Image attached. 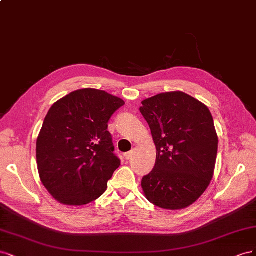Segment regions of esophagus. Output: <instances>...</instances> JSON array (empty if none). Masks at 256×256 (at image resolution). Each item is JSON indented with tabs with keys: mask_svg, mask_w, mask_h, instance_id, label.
<instances>
[{
	"mask_svg": "<svg viewBox=\"0 0 256 256\" xmlns=\"http://www.w3.org/2000/svg\"><path fill=\"white\" fill-rule=\"evenodd\" d=\"M132 156H133V151H130V152H128V153H124V158H126V160H130Z\"/></svg>",
	"mask_w": 256,
	"mask_h": 256,
	"instance_id": "34e87169",
	"label": "esophagus"
}]
</instances>
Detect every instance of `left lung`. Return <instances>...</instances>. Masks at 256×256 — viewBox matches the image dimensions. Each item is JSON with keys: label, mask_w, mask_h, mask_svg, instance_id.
I'll list each match as a JSON object with an SVG mask.
<instances>
[{"label": "left lung", "mask_w": 256, "mask_h": 256, "mask_svg": "<svg viewBox=\"0 0 256 256\" xmlns=\"http://www.w3.org/2000/svg\"><path fill=\"white\" fill-rule=\"evenodd\" d=\"M140 112L156 146L153 170L142 178L146 198L164 210L188 208L214 176L218 136L208 107L182 92L146 98Z\"/></svg>", "instance_id": "left-lung-1"}]
</instances>
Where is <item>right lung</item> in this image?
Here are the masks:
<instances>
[{"label":"right lung","mask_w":256,"mask_h":256,"mask_svg":"<svg viewBox=\"0 0 256 256\" xmlns=\"http://www.w3.org/2000/svg\"><path fill=\"white\" fill-rule=\"evenodd\" d=\"M124 104L103 90L85 88L52 105L37 138L36 158L41 182L56 201L80 206L105 192L120 166L107 128Z\"/></svg>","instance_id":"1"}]
</instances>
